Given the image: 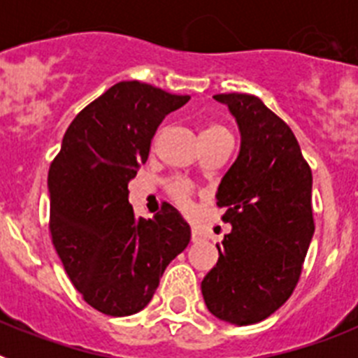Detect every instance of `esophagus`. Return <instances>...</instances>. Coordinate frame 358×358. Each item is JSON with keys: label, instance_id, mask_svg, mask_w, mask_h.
<instances>
[{"label": "esophagus", "instance_id": "obj_1", "mask_svg": "<svg viewBox=\"0 0 358 358\" xmlns=\"http://www.w3.org/2000/svg\"><path fill=\"white\" fill-rule=\"evenodd\" d=\"M202 238V233L199 229H192V242H199Z\"/></svg>", "mask_w": 358, "mask_h": 358}]
</instances>
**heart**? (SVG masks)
Wrapping results in <instances>:
<instances>
[{
	"instance_id": "1",
	"label": "heart",
	"mask_w": 358,
	"mask_h": 358,
	"mask_svg": "<svg viewBox=\"0 0 358 358\" xmlns=\"http://www.w3.org/2000/svg\"><path fill=\"white\" fill-rule=\"evenodd\" d=\"M222 138L231 140L229 131L224 127L222 123H210V125H206L201 132V140H222ZM169 194L181 208L189 206V194H192V188H189L188 182L172 181L169 185Z\"/></svg>"
}]
</instances>
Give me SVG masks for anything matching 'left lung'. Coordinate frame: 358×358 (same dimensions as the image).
<instances>
[{
    "mask_svg": "<svg viewBox=\"0 0 358 358\" xmlns=\"http://www.w3.org/2000/svg\"><path fill=\"white\" fill-rule=\"evenodd\" d=\"M236 118L240 154L218 185L217 206L233 226L201 289L215 317L238 327L274 314L301 276L314 235L312 170L296 136L260 98L215 94Z\"/></svg>",
    "mask_w": 358,
    "mask_h": 358,
    "instance_id": "obj_1",
    "label": "left lung"
}]
</instances>
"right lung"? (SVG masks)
<instances>
[{"mask_svg": "<svg viewBox=\"0 0 358 358\" xmlns=\"http://www.w3.org/2000/svg\"><path fill=\"white\" fill-rule=\"evenodd\" d=\"M188 100L118 82L75 116L50 164L52 242L84 301L106 315L143 310L166 265L189 243V226L173 206L136 218L129 204V181L147 161L159 123Z\"/></svg>", "mask_w": 358, "mask_h": 358, "instance_id": "obj_1", "label": "right lung"}]
</instances>
